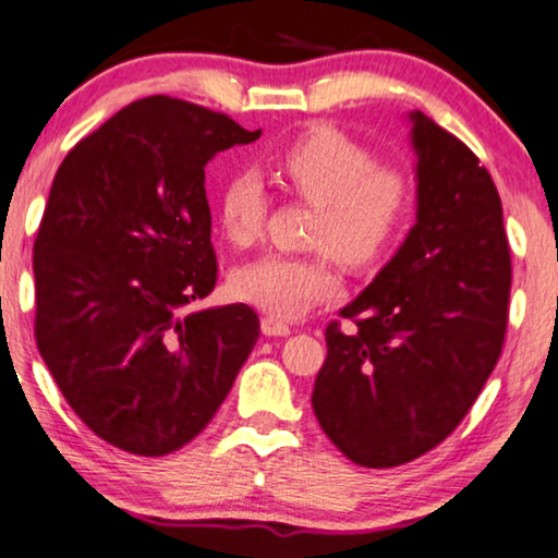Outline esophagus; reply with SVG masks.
<instances>
[{
  "mask_svg": "<svg viewBox=\"0 0 558 558\" xmlns=\"http://www.w3.org/2000/svg\"><path fill=\"white\" fill-rule=\"evenodd\" d=\"M260 328L265 336H288L290 333V326L286 324V320H280L276 316H265L260 320Z\"/></svg>",
  "mask_w": 558,
  "mask_h": 558,
  "instance_id": "esophagus-1",
  "label": "esophagus"
}]
</instances>
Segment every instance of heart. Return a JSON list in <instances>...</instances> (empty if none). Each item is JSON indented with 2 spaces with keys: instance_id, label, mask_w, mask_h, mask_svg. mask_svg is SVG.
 Masks as SVG:
<instances>
[{
  "instance_id": "1",
  "label": "heart",
  "mask_w": 558,
  "mask_h": 558,
  "mask_svg": "<svg viewBox=\"0 0 558 558\" xmlns=\"http://www.w3.org/2000/svg\"><path fill=\"white\" fill-rule=\"evenodd\" d=\"M272 171L288 190L320 207L313 242L354 268L374 263L389 247L410 209V182L402 171L376 167L366 146L333 125H311L295 136L272 159ZM265 215L268 197L253 171L227 179L217 194V219L232 245H253ZM339 288L328 253H268L232 272L234 295L276 316H301Z\"/></svg>"
}]
</instances>
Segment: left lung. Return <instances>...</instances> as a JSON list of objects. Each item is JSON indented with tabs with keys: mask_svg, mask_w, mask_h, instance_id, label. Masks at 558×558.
<instances>
[{
	"mask_svg": "<svg viewBox=\"0 0 558 558\" xmlns=\"http://www.w3.org/2000/svg\"><path fill=\"white\" fill-rule=\"evenodd\" d=\"M417 222L341 318L313 412L364 468L404 465L452 433L500 356L511 295L504 207L488 169L422 111L407 116Z\"/></svg>",
	"mask_w": 558,
	"mask_h": 558,
	"instance_id": "1",
	"label": "left lung"
}]
</instances>
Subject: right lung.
I'll return each mask as SVG.
<instances>
[{
  "label": "right lung",
  "mask_w": 558,
  "mask_h": 558,
  "mask_svg": "<svg viewBox=\"0 0 558 558\" xmlns=\"http://www.w3.org/2000/svg\"><path fill=\"white\" fill-rule=\"evenodd\" d=\"M260 133L141 98L54 174L33 250L37 349L77 417L125 452L197 437L260 336L245 303L192 311L217 282L204 167Z\"/></svg>",
  "instance_id": "obj_1"
}]
</instances>
